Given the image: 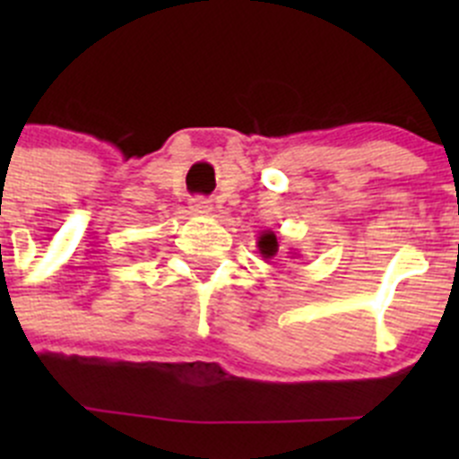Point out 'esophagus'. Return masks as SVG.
Masks as SVG:
<instances>
[{
	"label": "esophagus",
	"mask_w": 459,
	"mask_h": 459,
	"mask_svg": "<svg viewBox=\"0 0 459 459\" xmlns=\"http://www.w3.org/2000/svg\"><path fill=\"white\" fill-rule=\"evenodd\" d=\"M191 211L197 212V215H206V212L212 211V204L211 200H206V197H195V200L191 202Z\"/></svg>",
	"instance_id": "1"
}]
</instances>
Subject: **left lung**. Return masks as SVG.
Returning <instances> with one entry per match:
<instances>
[{
	"label": "left lung",
	"instance_id": "left-lung-1",
	"mask_svg": "<svg viewBox=\"0 0 459 459\" xmlns=\"http://www.w3.org/2000/svg\"><path fill=\"white\" fill-rule=\"evenodd\" d=\"M257 248H259V253H262V257H264V259L275 257V255H277V251H280V244H277L275 233H273V230H264V233L259 235V239H257ZM289 257H290V259L299 257V253H293V251H290V253H289Z\"/></svg>",
	"mask_w": 459,
	"mask_h": 459
}]
</instances>
